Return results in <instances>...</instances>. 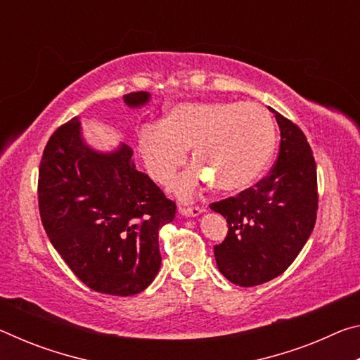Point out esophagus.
<instances>
[{
	"label": "esophagus",
	"mask_w": 360,
	"mask_h": 360,
	"mask_svg": "<svg viewBox=\"0 0 360 360\" xmlns=\"http://www.w3.org/2000/svg\"><path fill=\"white\" fill-rule=\"evenodd\" d=\"M205 210H202V208H198V206H179V212L182 216H186V217H195V216H198V214H202Z\"/></svg>",
	"instance_id": "34e87169"
}]
</instances>
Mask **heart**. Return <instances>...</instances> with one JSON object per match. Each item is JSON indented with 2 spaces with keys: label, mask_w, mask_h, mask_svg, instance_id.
<instances>
[{
  "label": "heart",
  "mask_w": 360,
  "mask_h": 360,
  "mask_svg": "<svg viewBox=\"0 0 360 360\" xmlns=\"http://www.w3.org/2000/svg\"><path fill=\"white\" fill-rule=\"evenodd\" d=\"M276 143L270 112L257 103L187 101L172 106L160 125L138 133V150L146 172L168 186L186 165L192 148V167L174 184L181 198H192L205 186L243 191L264 173Z\"/></svg>",
  "instance_id": "b5f03b06"
}]
</instances>
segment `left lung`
Masks as SVG:
<instances>
[{
	"label": "left lung",
	"mask_w": 360,
	"mask_h": 360,
	"mask_svg": "<svg viewBox=\"0 0 360 360\" xmlns=\"http://www.w3.org/2000/svg\"><path fill=\"white\" fill-rule=\"evenodd\" d=\"M276 114L281 144L270 174L236 197L212 203L229 233L214 246L219 271L243 288L264 284L288 270L314 229L318 178L303 131Z\"/></svg>",
	"instance_id": "left-lung-1"
}]
</instances>
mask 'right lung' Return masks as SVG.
<instances>
[{
	"mask_svg": "<svg viewBox=\"0 0 360 360\" xmlns=\"http://www.w3.org/2000/svg\"><path fill=\"white\" fill-rule=\"evenodd\" d=\"M149 92L124 96L131 109ZM130 146L101 152L85 143L81 119L53 133L39 165V214L49 240L90 289L135 295L160 270L158 230L173 222L176 205L138 172Z\"/></svg>",
	"mask_w": 360,
	"mask_h": 360,
	"instance_id": "right-lung-1",
	"label": "right lung"
}]
</instances>
